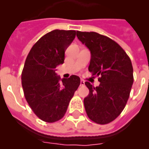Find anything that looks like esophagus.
<instances>
[{"label": "esophagus", "mask_w": 149, "mask_h": 149, "mask_svg": "<svg viewBox=\"0 0 149 149\" xmlns=\"http://www.w3.org/2000/svg\"><path fill=\"white\" fill-rule=\"evenodd\" d=\"M84 85H85V81L83 80V79H81V80H80V86H84Z\"/></svg>", "instance_id": "1"}]
</instances>
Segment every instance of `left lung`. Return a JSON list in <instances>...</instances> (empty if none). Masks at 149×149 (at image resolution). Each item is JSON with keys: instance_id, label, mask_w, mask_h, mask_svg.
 <instances>
[{"instance_id": "obj_1", "label": "left lung", "mask_w": 149, "mask_h": 149, "mask_svg": "<svg viewBox=\"0 0 149 149\" xmlns=\"http://www.w3.org/2000/svg\"><path fill=\"white\" fill-rule=\"evenodd\" d=\"M78 39L91 54L88 70L98 77L99 86L85 84L89 95L84 103L93 122L106 125L120 115L130 96L134 82L132 61L118 43L97 32L77 31Z\"/></svg>"}]
</instances>
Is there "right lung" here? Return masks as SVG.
Instances as JSON below:
<instances>
[{"label": "right lung", "mask_w": 149, "mask_h": 149, "mask_svg": "<svg viewBox=\"0 0 149 149\" xmlns=\"http://www.w3.org/2000/svg\"><path fill=\"white\" fill-rule=\"evenodd\" d=\"M76 33L56 29L45 34L32 46L24 63L22 73L24 97L36 115L45 122L63 118L80 84L77 76L61 79L56 72L57 65L64 63L65 51Z\"/></svg>", "instance_id": "right-lung-1"}]
</instances>
